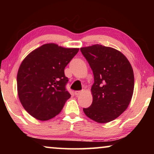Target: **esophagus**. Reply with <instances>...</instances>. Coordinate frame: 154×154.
<instances>
[{"mask_svg": "<svg viewBox=\"0 0 154 154\" xmlns=\"http://www.w3.org/2000/svg\"><path fill=\"white\" fill-rule=\"evenodd\" d=\"M82 93V91H75V94L76 96H79V94Z\"/></svg>", "mask_w": 154, "mask_h": 154, "instance_id": "34e87169", "label": "esophagus"}]
</instances>
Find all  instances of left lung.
<instances>
[{"mask_svg": "<svg viewBox=\"0 0 154 154\" xmlns=\"http://www.w3.org/2000/svg\"><path fill=\"white\" fill-rule=\"evenodd\" d=\"M90 64L94 83L91 88L93 101L83 108L86 116L98 123L114 120L126 111L134 92L131 64L117 49L98 44L80 49Z\"/></svg>", "mask_w": 154, "mask_h": 154, "instance_id": "left-lung-1", "label": "left lung"}]
</instances>
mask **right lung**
Wrapping results in <instances>:
<instances>
[{
    "label": "right lung",
    "instance_id": "right-lung-1",
    "mask_svg": "<svg viewBox=\"0 0 154 154\" xmlns=\"http://www.w3.org/2000/svg\"><path fill=\"white\" fill-rule=\"evenodd\" d=\"M47 43L28 54L17 75V94L23 107L33 118L49 120L58 115L71 94L66 90L64 69L79 51Z\"/></svg>",
    "mask_w": 154,
    "mask_h": 154
}]
</instances>
